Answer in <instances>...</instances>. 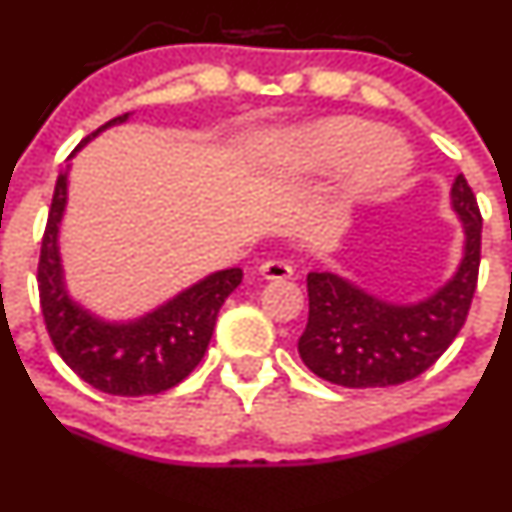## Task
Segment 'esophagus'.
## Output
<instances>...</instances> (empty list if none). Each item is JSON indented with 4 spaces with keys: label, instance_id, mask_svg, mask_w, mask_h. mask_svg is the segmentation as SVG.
I'll return each instance as SVG.
<instances>
[{
    "label": "esophagus",
    "instance_id": "esophagus-1",
    "mask_svg": "<svg viewBox=\"0 0 512 512\" xmlns=\"http://www.w3.org/2000/svg\"><path fill=\"white\" fill-rule=\"evenodd\" d=\"M258 271L266 281H286L293 276V266L286 261H263Z\"/></svg>",
    "mask_w": 512,
    "mask_h": 512
}]
</instances>
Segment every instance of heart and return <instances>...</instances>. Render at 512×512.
<instances>
[{"instance_id": "1", "label": "heart", "mask_w": 512, "mask_h": 512, "mask_svg": "<svg viewBox=\"0 0 512 512\" xmlns=\"http://www.w3.org/2000/svg\"><path fill=\"white\" fill-rule=\"evenodd\" d=\"M278 156L293 171H326L348 164L326 204L333 219L396 186L413 166L411 149L401 139L386 136L378 124L353 116H331L283 134Z\"/></svg>"}]
</instances>
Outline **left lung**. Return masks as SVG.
Instances as JSON below:
<instances>
[{
  "instance_id": "obj_1",
  "label": "left lung",
  "mask_w": 512,
  "mask_h": 512,
  "mask_svg": "<svg viewBox=\"0 0 512 512\" xmlns=\"http://www.w3.org/2000/svg\"><path fill=\"white\" fill-rule=\"evenodd\" d=\"M450 206L463 226V256L428 298L386 301L338 273H308V323L298 353L318 378L343 388L398 386L428 371L453 343L478 283L483 231L478 201L463 174L455 176Z\"/></svg>"
}]
</instances>
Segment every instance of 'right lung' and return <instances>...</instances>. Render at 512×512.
Masks as SVG:
<instances>
[{"label": "right lung", "mask_w": 512, "mask_h": 512, "mask_svg": "<svg viewBox=\"0 0 512 512\" xmlns=\"http://www.w3.org/2000/svg\"><path fill=\"white\" fill-rule=\"evenodd\" d=\"M129 114L106 121L89 134L72 156L109 126L124 124ZM69 156V159H72ZM69 169L54 186L52 209L39 256V301L44 323L59 356L91 388L109 396H156L184 381L209 348L216 316L239 288L244 271L224 268L191 283L161 306L131 321H106L69 296L59 254V226L67 209Z\"/></svg>", "instance_id": "add662e5"}]
</instances>
